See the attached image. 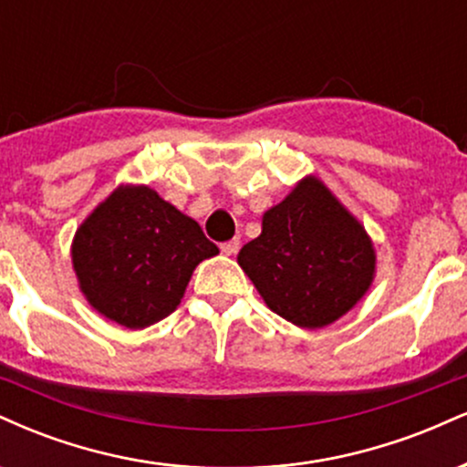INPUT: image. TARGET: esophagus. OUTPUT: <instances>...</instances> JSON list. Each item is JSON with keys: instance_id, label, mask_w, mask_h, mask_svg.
<instances>
[{"instance_id": "obj_1", "label": "esophagus", "mask_w": 467, "mask_h": 467, "mask_svg": "<svg viewBox=\"0 0 467 467\" xmlns=\"http://www.w3.org/2000/svg\"><path fill=\"white\" fill-rule=\"evenodd\" d=\"M239 239H233V241H226V244H222V252L226 256H234L239 252Z\"/></svg>"}]
</instances>
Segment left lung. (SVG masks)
I'll return each mask as SVG.
<instances>
[{
	"label": "left lung",
	"mask_w": 467,
	"mask_h": 467,
	"mask_svg": "<svg viewBox=\"0 0 467 467\" xmlns=\"http://www.w3.org/2000/svg\"><path fill=\"white\" fill-rule=\"evenodd\" d=\"M237 264L272 312L303 329H323L351 312L373 285V241L327 184L305 175L267 208L261 234Z\"/></svg>",
	"instance_id": "8db88e82"
}]
</instances>
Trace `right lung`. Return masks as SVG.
<instances>
[{
    "instance_id": "1",
    "label": "right lung",
    "mask_w": 467,
    "mask_h": 467,
    "mask_svg": "<svg viewBox=\"0 0 467 467\" xmlns=\"http://www.w3.org/2000/svg\"><path fill=\"white\" fill-rule=\"evenodd\" d=\"M69 252L85 301L144 329L178 309L192 270L219 248L151 186L120 184L83 219Z\"/></svg>"
}]
</instances>
